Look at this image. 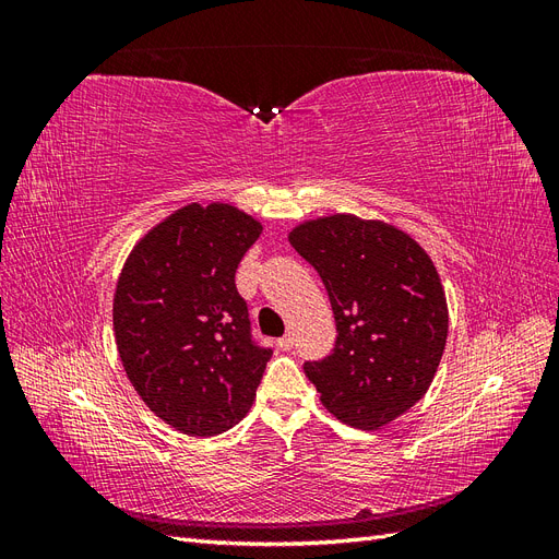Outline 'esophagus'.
Segmentation results:
<instances>
[{
	"instance_id": "esophagus-1",
	"label": "esophagus",
	"mask_w": 559,
	"mask_h": 559,
	"mask_svg": "<svg viewBox=\"0 0 559 559\" xmlns=\"http://www.w3.org/2000/svg\"><path fill=\"white\" fill-rule=\"evenodd\" d=\"M277 347H280L282 352H289V349L294 347V337H292V335H282L280 341H277Z\"/></svg>"
}]
</instances>
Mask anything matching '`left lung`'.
I'll return each instance as SVG.
<instances>
[{"label":"left lung","mask_w":559,"mask_h":559,"mask_svg":"<svg viewBox=\"0 0 559 559\" xmlns=\"http://www.w3.org/2000/svg\"><path fill=\"white\" fill-rule=\"evenodd\" d=\"M292 247L326 286L335 347L306 361L324 408L373 431L427 394L448 337V306L427 251L382 222L335 214L300 224Z\"/></svg>","instance_id":"8db88e82"}]
</instances>
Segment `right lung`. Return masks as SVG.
Masks as SVG:
<instances>
[{"instance_id":"add662e5","label":"right lung","mask_w":559,"mask_h":559,"mask_svg":"<svg viewBox=\"0 0 559 559\" xmlns=\"http://www.w3.org/2000/svg\"><path fill=\"white\" fill-rule=\"evenodd\" d=\"M261 224L230 205H189L132 249L114 296L126 376L151 413L189 436L249 413L273 349L251 335L235 273Z\"/></svg>"}]
</instances>
